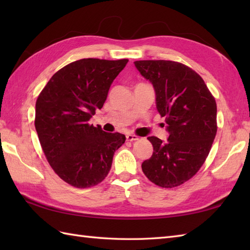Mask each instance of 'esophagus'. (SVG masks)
<instances>
[{
  "instance_id": "34e87169",
  "label": "esophagus",
  "mask_w": 250,
  "mask_h": 250,
  "mask_svg": "<svg viewBox=\"0 0 250 250\" xmlns=\"http://www.w3.org/2000/svg\"><path fill=\"white\" fill-rule=\"evenodd\" d=\"M126 140L130 141V142H133V141H137L139 140V136L133 135V134H126Z\"/></svg>"
}]
</instances>
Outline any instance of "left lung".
<instances>
[{
    "mask_svg": "<svg viewBox=\"0 0 250 250\" xmlns=\"http://www.w3.org/2000/svg\"><path fill=\"white\" fill-rule=\"evenodd\" d=\"M134 65L155 89L156 107L168 132L167 142L147 137L153 152L142 169L157 186L176 187L192 177L208 156L217 132L216 101L199 74L182 63L143 60Z\"/></svg>",
    "mask_w": 250,
    "mask_h": 250,
    "instance_id": "8db88e82",
    "label": "left lung"
}]
</instances>
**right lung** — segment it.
I'll list each match as a JSON object with an SVG mask.
<instances>
[{"mask_svg":"<svg viewBox=\"0 0 250 250\" xmlns=\"http://www.w3.org/2000/svg\"><path fill=\"white\" fill-rule=\"evenodd\" d=\"M128 59L89 58L72 62L47 83L35 105V129L51 167L76 188H89L107 176L121 133L89 125L103 107L110 84Z\"/></svg>","mask_w":250,"mask_h":250,"instance_id":"right-lung-1","label":"right lung"}]
</instances>
